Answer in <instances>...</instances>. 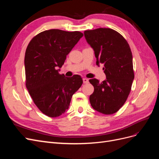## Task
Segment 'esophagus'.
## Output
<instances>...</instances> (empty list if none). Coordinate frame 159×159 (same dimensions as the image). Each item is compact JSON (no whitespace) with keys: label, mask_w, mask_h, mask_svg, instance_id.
Segmentation results:
<instances>
[{"label":"esophagus","mask_w":159,"mask_h":159,"mask_svg":"<svg viewBox=\"0 0 159 159\" xmlns=\"http://www.w3.org/2000/svg\"><path fill=\"white\" fill-rule=\"evenodd\" d=\"M83 82L84 84H88L89 82V80L88 78H83Z\"/></svg>","instance_id":"1"}]
</instances>
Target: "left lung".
<instances>
[{
    "label": "left lung",
    "mask_w": 159,
    "mask_h": 159,
    "mask_svg": "<svg viewBox=\"0 0 159 159\" xmlns=\"http://www.w3.org/2000/svg\"><path fill=\"white\" fill-rule=\"evenodd\" d=\"M84 36L95 51L96 64H104L107 78L102 83L89 80L94 87L91 105L101 113L113 114L125 103L131 90L134 74L131 48L125 38L111 28L85 30Z\"/></svg>",
    "instance_id": "1"
}]
</instances>
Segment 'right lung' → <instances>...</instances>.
Segmentation results:
<instances>
[{
  "mask_svg": "<svg viewBox=\"0 0 159 159\" xmlns=\"http://www.w3.org/2000/svg\"><path fill=\"white\" fill-rule=\"evenodd\" d=\"M83 36L79 31L51 29L34 36L26 48V87L36 107L48 117L64 114L83 84L80 75L67 78L57 70Z\"/></svg>",
  "mask_w": 159,
  "mask_h": 159,
  "instance_id": "obj_1",
  "label": "right lung"
}]
</instances>
